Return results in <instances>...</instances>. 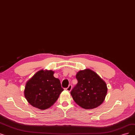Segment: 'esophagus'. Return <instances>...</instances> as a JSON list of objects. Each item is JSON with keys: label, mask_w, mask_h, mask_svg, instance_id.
Segmentation results:
<instances>
[{"label": "esophagus", "mask_w": 135, "mask_h": 135, "mask_svg": "<svg viewBox=\"0 0 135 135\" xmlns=\"http://www.w3.org/2000/svg\"><path fill=\"white\" fill-rule=\"evenodd\" d=\"M72 89V85L70 84L66 88V90H67L68 91H71Z\"/></svg>", "instance_id": "34e87169"}]
</instances>
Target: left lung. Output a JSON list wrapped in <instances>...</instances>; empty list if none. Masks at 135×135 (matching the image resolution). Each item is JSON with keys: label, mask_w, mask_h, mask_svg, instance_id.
<instances>
[{"label": "left lung", "mask_w": 135, "mask_h": 135, "mask_svg": "<svg viewBox=\"0 0 135 135\" xmlns=\"http://www.w3.org/2000/svg\"><path fill=\"white\" fill-rule=\"evenodd\" d=\"M75 77L78 83L71 94L79 107L92 109L104 102L107 94V85L97 73L88 68L77 72Z\"/></svg>", "instance_id": "left-lung-1"}]
</instances>
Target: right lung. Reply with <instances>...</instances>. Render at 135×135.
<instances>
[{
	"label": "right lung",
	"instance_id": "obj_1",
	"mask_svg": "<svg viewBox=\"0 0 135 135\" xmlns=\"http://www.w3.org/2000/svg\"><path fill=\"white\" fill-rule=\"evenodd\" d=\"M52 70L41 69L27 81L24 96L32 107L41 110L49 109L57 100L63 91L60 80Z\"/></svg>",
	"mask_w": 135,
	"mask_h": 135
}]
</instances>
